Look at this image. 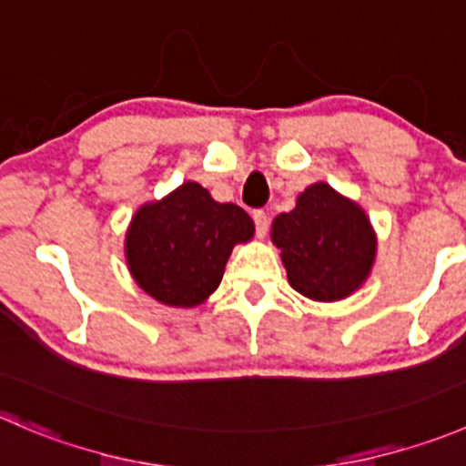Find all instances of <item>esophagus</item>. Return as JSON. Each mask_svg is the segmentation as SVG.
I'll return each mask as SVG.
<instances>
[{
  "mask_svg": "<svg viewBox=\"0 0 466 466\" xmlns=\"http://www.w3.org/2000/svg\"><path fill=\"white\" fill-rule=\"evenodd\" d=\"M252 220H255L257 237L264 238L266 232H268V214H266L264 209H255L252 211Z\"/></svg>",
  "mask_w": 466,
  "mask_h": 466,
  "instance_id": "obj_1",
  "label": "esophagus"
}]
</instances>
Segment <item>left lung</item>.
<instances>
[{"label": "left lung", "mask_w": 466, "mask_h": 466, "mask_svg": "<svg viewBox=\"0 0 466 466\" xmlns=\"http://www.w3.org/2000/svg\"><path fill=\"white\" fill-rule=\"evenodd\" d=\"M289 282L311 300H341L367 279L376 234L358 205L319 182L305 188L296 209L273 220Z\"/></svg>", "instance_id": "8db88e82"}]
</instances>
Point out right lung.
Returning <instances> with one entry per match:
<instances>
[{
	"label": "right lung",
	"instance_id": "add662e5",
	"mask_svg": "<svg viewBox=\"0 0 466 466\" xmlns=\"http://www.w3.org/2000/svg\"><path fill=\"white\" fill-rule=\"evenodd\" d=\"M252 234L241 207L220 205L200 184L187 182L138 209L125 250L143 291L164 305L196 307L218 289L232 248Z\"/></svg>",
	"mask_w": 466,
	"mask_h": 466
}]
</instances>
